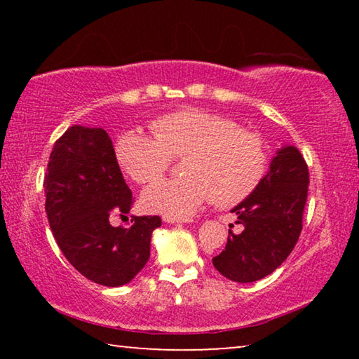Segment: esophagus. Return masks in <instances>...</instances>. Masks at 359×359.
<instances>
[{"mask_svg": "<svg viewBox=\"0 0 359 359\" xmlns=\"http://www.w3.org/2000/svg\"><path fill=\"white\" fill-rule=\"evenodd\" d=\"M163 222L165 223H188V222H191L190 218H180V217H163Z\"/></svg>", "mask_w": 359, "mask_h": 359, "instance_id": "34e87169", "label": "esophagus"}]
</instances>
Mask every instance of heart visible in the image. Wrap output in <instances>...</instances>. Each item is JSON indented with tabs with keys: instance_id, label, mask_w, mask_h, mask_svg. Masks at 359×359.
Wrapping results in <instances>:
<instances>
[{
	"instance_id": "1",
	"label": "heart",
	"mask_w": 359,
	"mask_h": 359,
	"mask_svg": "<svg viewBox=\"0 0 359 359\" xmlns=\"http://www.w3.org/2000/svg\"><path fill=\"white\" fill-rule=\"evenodd\" d=\"M154 136L126 130L115 141L118 166L136 184L166 171L171 156H182L184 177L161 179L145 188L141 205L150 214L188 217L212 199L231 208L247 199L264 179L269 154L264 139L236 121L205 111H179L150 125Z\"/></svg>"
}]
</instances>
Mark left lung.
<instances>
[{"label": "left lung", "mask_w": 359, "mask_h": 359, "mask_svg": "<svg viewBox=\"0 0 359 359\" xmlns=\"http://www.w3.org/2000/svg\"><path fill=\"white\" fill-rule=\"evenodd\" d=\"M307 188L309 169L301 151L283 145L257 190L231 209L244 229L239 234L228 231L226 247L212 258L215 269L239 283L272 274L299 239Z\"/></svg>", "instance_id": "1"}]
</instances>
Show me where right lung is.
<instances>
[{
    "mask_svg": "<svg viewBox=\"0 0 359 359\" xmlns=\"http://www.w3.org/2000/svg\"><path fill=\"white\" fill-rule=\"evenodd\" d=\"M44 187L52 233L83 277L121 287L147 264L161 218L133 215L130 228L109 223L115 214H128L133 194L104 130L69 126L52 150Z\"/></svg>",
    "mask_w": 359,
    "mask_h": 359,
    "instance_id": "obj_1",
    "label": "right lung"
}]
</instances>
